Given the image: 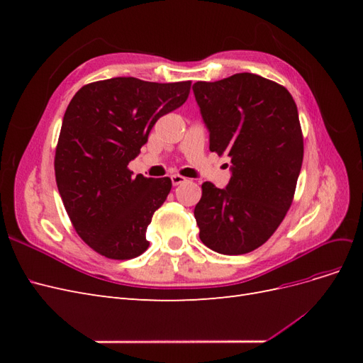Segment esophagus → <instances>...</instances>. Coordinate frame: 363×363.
<instances>
[{
  "instance_id": "34e87169",
  "label": "esophagus",
  "mask_w": 363,
  "mask_h": 363,
  "mask_svg": "<svg viewBox=\"0 0 363 363\" xmlns=\"http://www.w3.org/2000/svg\"><path fill=\"white\" fill-rule=\"evenodd\" d=\"M171 182H172L174 186H179V184L184 183L186 179L183 177V175H180V174H174V175H171Z\"/></svg>"
}]
</instances>
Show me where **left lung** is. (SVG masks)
Masks as SVG:
<instances>
[{
    "instance_id": "obj_1",
    "label": "left lung",
    "mask_w": 363,
    "mask_h": 363,
    "mask_svg": "<svg viewBox=\"0 0 363 363\" xmlns=\"http://www.w3.org/2000/svg\"><path fill=\"white\" fill-rule=\"evenodd\" d=\"M192 89L208 148L232 159L224 189L201 186L194 211L200 239L221 255H245L267 242L291 207L304 150L298 111L286 87L250 72Z\"/></svg>"
}]
</instances>
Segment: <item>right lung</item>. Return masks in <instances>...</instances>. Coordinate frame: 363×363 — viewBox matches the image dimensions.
<instances>
[{
  "label": "right lung",
  "mask_w": 363,
  "mask_h": 363,
  "mask_svg": "<svg viewBox=\"0 0 363 363\" xmlns=\"http://www.w3.org/2000/svg\"><path fill=\"white\" fill-rule=\"evenodd\" d=\"M189 91L191 82L115 77L83 86L71 100L54 171L75 232L101 256L133 259L148 248L147 227L167 200L171 179L135 177L127 164L157 119L179 108Z\"/></svg>",
  "instance_id": "1"
}]
</instances>
